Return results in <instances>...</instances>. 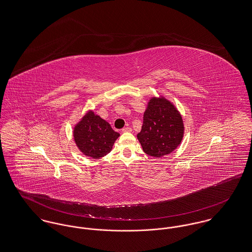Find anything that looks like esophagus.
<instances>
[{
  "instance_id": "34e87169",
  "label": "esophagus",
  "mask_w": 252,
  "mask_h": 252,
  "mask_svg": "<svg viewBox=\"0 0 252 252\" xmlns=\"http://www.w3.org/2000/svg\"><path fill=\"white\" fill-rule=\"evenodd\" d=\"M122 131H123V132H131L132 129H131L130 126H126V127H124V128L122 129Z\"/></svg>"
}]
</instances>
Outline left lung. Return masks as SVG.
Here are the masks:
<instances>
[{
	"mask_svg": "<svg viewBox=\"0 0 252 252\" xmlns=\"http://www.w3.org/2000/svg\"><path fill=\"white\" fill-rule=\"evenodd\" d=\"M184 134L183 120L176 108L163 98H153L144 114L142 130L137 138L143 150L160 158L180 145Z\"/></svg>",
	"mask_w": 252,
	"mask_h": 252,
	"instance_id": "8db88e82",
	"label": "left lung"
}]
</instances>
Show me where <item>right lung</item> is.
<instances>
[{"mask_svg":"<svg viewBox=\"0 0 252 252\" xmlns=\"http://www.w3.org/2000/svg\"><path fill=\"white\" fill-rule=\"evenodd\" d=\"M119 136L107 122L92 111L83 117L74 129L76 145L84 154L94 159L106 155Z\"/></svg>","mask_w":252,"mask_h":252,"instance_id":"obj_1","label":"right lung"}]
</instances>
